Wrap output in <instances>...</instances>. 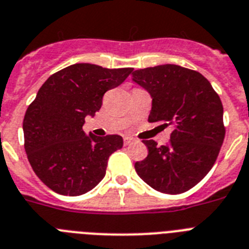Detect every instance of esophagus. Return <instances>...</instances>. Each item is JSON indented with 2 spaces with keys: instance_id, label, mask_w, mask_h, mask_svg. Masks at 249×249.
<instances>
[{
  "instance_id": "obj_1",
  "label": "esophagus",
  "mask_w": 249,
  "mask_h": 249,
  "mask_svg": "<svg viewBox=\"0 0 249 249\" xmlns=\"http://www.w3.org/2000/svg\"><path fill=\"white\" fill-rule=\"evenodd\" d=\"M133 142H134V139H133V138H129V137L124 138V145H130Z\"/></svg>"
}]
</instances>
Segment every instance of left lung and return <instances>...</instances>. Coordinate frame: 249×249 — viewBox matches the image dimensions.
<instances>
[{
  "label": "left lung",
  "instance_id": "left-lung-1",
  "mask_svg": "<svg viewBox=\"0 0 249 249\" xmlns=\"http://www.w3.org/2000/svg\"><path fill=\"white\" fill-rule=\"evenodd\" d=\"M133 81L153 99L148 121L172 129L166 145L143 141L148 156L135 163L138 176L163 194L189 191L212 170L224 142L220 97L201 73L176 64L137 70Z\"/></svg>",
  "mask_w": 249,
  "mask_h": 249
}]
</instances>
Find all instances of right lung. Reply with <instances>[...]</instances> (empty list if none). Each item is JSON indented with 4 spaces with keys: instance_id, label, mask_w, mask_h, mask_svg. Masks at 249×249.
I'll list each match as a JSON object with an SVG mask.
<instances>
[{
    "instance_id": "obj_1",
    "label": "right lung",
    "mask_w": 249,
    "mask_h": 249,
    "mask_svg": "<svg viewBox=\"0 0 249 249\" xmlns=\"http://www.w3.org/2000/svg\"><path fill=\"white\" fill-rule=\"evenodd\" d=\"M133 68L77 63L44 82L25 112L24 147L31 168L60 195L78 196L105 177L108 157L123 148L120 135L95 137L82 130L99 111L106 91L124 82Z\"/></svg>"
}]
</instances>
